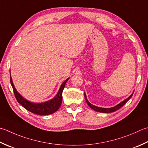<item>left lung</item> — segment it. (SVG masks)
Instances as JSON below:
<instances>
[{
    "mask_svg": "<svg viewBox=\"0 0 148 148\" xmlns=\"http://www.w3.org/2000/svg\"><path fill=\"white\" fill-rule=\"evenodd\" d=\"M133 94H134V93H133L130 96L127 98V99H124L123 101H122V102L120 103L119 104H118L117 105L115 106L114 107H112V108H101V107H98V106H94L93 105H92V104L90 103H89V101H88L87 98H86V94L85 93V100H86V103L88 104V105L90 107V108L96 111V112H103V113H111V112H114L115 111L119 109L120 108H121L123 106H124L125 104L128 102V100L130 99L132 97Z\"/></svg>",
    "mask_w": 148,
    "mask_h": 148,
    "instance_id": "1",
    "label": "left lung"
}]
</instances>
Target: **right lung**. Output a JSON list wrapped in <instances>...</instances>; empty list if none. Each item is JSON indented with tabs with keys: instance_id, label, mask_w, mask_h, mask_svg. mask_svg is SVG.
Here are the masks:
<instances>
[{
	"instance_id": "right-lung-1",
	"label": "right lung",
	"mask_w": 148,
	"mask_h": 148,
	"mask_svg": "<svg viewBox=\"0 0 148 148\" xmlns=\"http://www.w3.org/2000/svg\"><path fill=\"white\" fill-rule=\"evenodd\" d=\"M68 79L69 78L66 79L65 82L62 84V85H61L57 94L55 95V97L53 98V99L48 101H46V102L44 103H35L30 102V101L24 99V98L17 92L13 85L12 78H11L10 74L11 85L13 87L14 96H15L17 101H18L23 107H24L27 110L33 113V114L40 115H46L52 114H53V113L56 112L59 109L62 102V92Z\"/></svg>"
}]
</instances>
